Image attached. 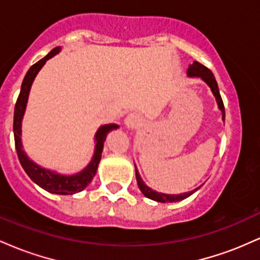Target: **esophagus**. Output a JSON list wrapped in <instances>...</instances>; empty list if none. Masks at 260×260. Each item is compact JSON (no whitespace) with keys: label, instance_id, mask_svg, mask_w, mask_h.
Wrapping results in <instances>:
<instances>
[{"label":"esophagus","instance_id":"obj_1","mask_svg":"<svg viewBox=\"0 0 260 260\" xmlns=\"http://www.w3.org/2000/svg\"><path fill=\"white\" fill-rule=\"evenodd\" d=\"M139 122H140V118L137 113H129V115L126 117V120H124V124H126L128 128H133L138 126Z\"/></svg>","mask_w":260,"mask_h":260}]
</instances>
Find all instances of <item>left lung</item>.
<instances>
[{
	"label": "left lung",
	"mask_w": 260,
	"mask_h": 260,
	"mask_svg": "<svg viewBox=\"0 0 260 260\" xmlns=\"http://www.w3.org/2000/svg\"><path fill=\"white\" fill-rule=\"evenodd\" d=\"M187 74H188V77H199V78H202L205 83H207V84L209 85V88H210L211 91H213L214 96H215L217 106H219L220 111L222 112V120H225V107H223L221 95H220L219 88H217V83H216L215 77H214L213 72H211L209 68L205 67V66H203L202 63H199V62L194 61L192 64H189V67H188ZM136 178H137V183H138L139 189L142 190L143 194H144L149 199H153V201L160 202V203H172V202L183 201V199H186L187 197L193 194L196 190L199 189V187H198V188H196V189L190 190V192L182 193V194H165V193H159V192H156V190H153L151 188H149L147 184L143 182L137 168H136Z\"/></svg>",
	"instance_id": "obj_1"
}]
</instances>
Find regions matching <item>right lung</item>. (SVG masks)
<instances>
[{
    "mask_svg": "<svg viewBox=\"0 0 260 260\" xmlns=\"http://www.w3.org/2000/svg\"><path fill=\"white\" fill-rule=\"evenodd\" d=\"M61 51V47H55L49 52V55L45 56L44 58H41L40 61H38L37 63L32 64L29 71L26 72L24 79H23L22 88H20L19 96H18L16 107H14V118H13V132H14V143H16V150L18 154V159L20 161V165L24 169L26 175L31 178L32 182L38 184L39 187H41L43 189L47 190L50 193H55V194H62V196H68V194H74V193H78L80 190H83L84 188L90 183L92 177L96 174L98 166H99L100 159H101V153H103L104 149V142H105L107 133L111 132L113 129H117V124H104L98 129L96 134H95V151L92 155V159L89 165L83 170V171L78 172V174L72 175V176H66V175H59L57 172L51 171V170H47L39 166L38 164H35L34 161H31L28 157V155L24 153L22 147V120L23 116H24V111L26 107V103H28V96L29 91H30L31 84L34 82L35 77L39 71L41 70V67L45 64V62L49 58H51L52 56L57 55Z\"/></svg>",
    "mask_w": 260,
    "mask_h": 260,
    "instance_id": "obj_1",
    "label": "right lung"
}]
</instances>
